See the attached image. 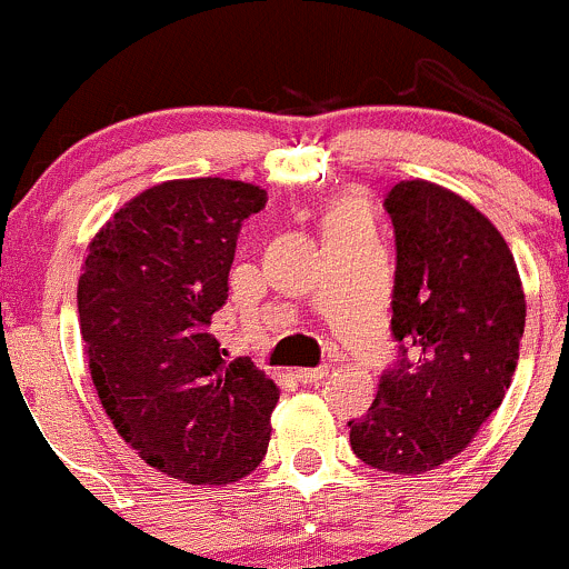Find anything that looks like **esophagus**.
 Returning <instances> with one entry per match:
<instances>
[{"label":"esophagus","instance_id":"obj_1","mask_svg":"<svg viewBox=\"0 0 569 569\" xmlns=\"http://www.w3.org/2000/svg\"><path fill=\"white\" fill-rule=\"evenodd\" d=\"M295 377L300 382H308V386H311V382L327 380V377H330V369H327V366H319V369H297Z\"/></svg>","mask_w":569,"mask_h":569}]
</instances>
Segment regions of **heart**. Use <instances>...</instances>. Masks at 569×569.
<instances>
[{"mask_svg":"<svg viewBox=\"0 0 569 569\" xmlns=\"http://www.w3.org/2000/svg\"><path fill=\"white\" fill-rule=\"evenodd\" d=\"M349 214H363L355 200H343V203H338L336 209L330 211V217H327V220H338V217H349Z\"/></svg>","mask_w":569,"mask_h":569,"instance_id":"obj_1","label":"heart"}]
</instances>
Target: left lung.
I'll list each match as a JSON object with an SVG mask.
<instances>
[{
    "mask_svg": "<svg viewBox=\"0 0 569 569\" xmlns=\"http://www.w3.org/2000/svg\"><path fill=\"white\" fill-rule=\"evenodd\" d=\"M386 209L401 360L382 375L369 412L349 421V443L371 468L416 476L468 449L503 401L526 295L507 239L462 194L412 178L388 192Z\"/></svg>",
    "mask_w": 569,
    "mask_h": 569,
    "instance_id": "left-lung-1",
    "label": "left lung"
}]
</instances>
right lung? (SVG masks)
Masks as SVG:
<instances>
[{"label": "right lung", "instance_id": "1", "mask_svg": "<svg viewBox=\"0 0 569 569\" xmlns=\"http://www.w3.org/2000/svg\"><path fill=\"white\" fill-rule=\"evenodd\" d=\"M263 203L267 189L233 178L148 187L101 226L79 274L101 407L142 460L187 485H231L267 455L278 386L211 336L239 228Z\"/></svg>", "mask_w": 569, "mask_h": 569}]
</instances>
